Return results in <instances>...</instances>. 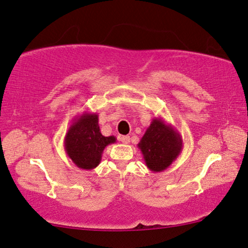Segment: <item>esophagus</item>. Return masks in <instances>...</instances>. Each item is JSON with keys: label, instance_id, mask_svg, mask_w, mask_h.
<instances>
[{"label": "esophagus", "instance_id": "esophagus-1", "mask_svg": "<svg viewBox=\"0 0 248 248\" xmlns=\"http://www.w3.org/2000/svg\"><path fill=\"white\" fill-rule=\"evenodd\" d=\"M120 141L123 143H124V144H128L129 142H130V137H129V136H123L120 138Z\"/></svg>", "mask_w": 248, "mask_h": 248}]
</instances>
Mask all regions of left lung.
<instances>
[{
    "instance_id": "left-lung-1",
    "label": "left lung",
    "mask_w": 248,
    "mask_h": 248,
    "mask_svg": "<svg viewBox=\"0 0 248 248\" xmlns=\"http://www.w3.org/2000/svg\"><path fill=\"white\" fill-rule=\"evenodd\" d=\"M145 166L152 172H162L173 163L183 149V139L173 125L155 118L138 143Z\"/></svg>"
}]
</instances>
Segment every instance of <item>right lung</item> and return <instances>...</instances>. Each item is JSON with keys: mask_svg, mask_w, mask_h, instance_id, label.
I'll use <instances>...</instances> for the list:
<instances>
[{"mask_svg": "<svg viewBox=\"0 0 248 248\" xmlns=\"http://www.w3.org/2000/svg\"><path fill=\"white\" fill-rule=\"evenodd\" d=\"M116 140L113 136L101 135L97 113L85 111L75 118L66 132L65 151L78 168L93 170L99 166L105 148Z\"/></svg>", "mask_w": 248, "mask_h": 248, "instance_id": "obj_1", "label": "right lung"}]
</instances>
